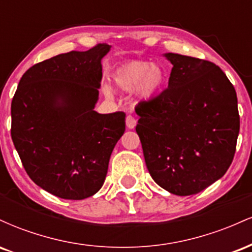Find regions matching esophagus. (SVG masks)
<instances>
[{
    "label": "esophagus",
    "mask_w": 252,
    "mask_h": 252,
    "mask_svg": "<svg viewBox=\"0 0 252 252\" xmlns=\"http://www.w3.org/2000/svg\"><path fill=\"white\" fill-rule=\"evenodd\" d=\"M126 124L128 129H134L136 126V118L132 115H128L126 118Z\"/></svg>",
    "instance_id": "1"
}]
</instances>
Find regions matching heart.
Returning <instances> with one entry per match:
<instances>
[{"mask_svg": "<svg viewBox=\"0 0 252 252\" xmlns=\"http://www.w3.org/2000/svg\"><path fill=\"white\" fill-rule=\"evenodd\" d=\"M166 82V72L158 63L146 60H131L120 65L112 74L115 88L122 92L134 90L138 102L149 100L160 92ZM105 94L111 96L110 89H105Z\"/></svg>", "mask_w": 252, "mask_h": 252, "instance_id": "1", "label": "heart"}]
</instances>
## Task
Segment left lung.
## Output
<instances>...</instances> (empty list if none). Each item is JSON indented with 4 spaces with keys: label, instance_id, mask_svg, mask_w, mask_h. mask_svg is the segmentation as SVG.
Returning <instances> with one entry per match:
<instances>
[{
    "label": "left lung",
    "instance_id": "8db88e82",
    "mask_svg": "<svg viewBox=\"0 0 252 252\" xmlns=\"http://www.w3.org/2000/svg\"><path fill=\"white\" fill-rule=\"evenodd\" d=\"M168 89L138 104L136 132L153 180L175 195L201 192L226 173L239 134L237 94L207 60L175 53Z\"/></svg>",
    "mask_w": 252,
    "mask_h": 252
}]
</instances>
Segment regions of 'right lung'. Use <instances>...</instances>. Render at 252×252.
I'll list each match as a JSON object with an SVG mask.
<instances>
[{"label": "right lung", "instance_id": "obj_1", "mask_svg": "<svg viewBox=\"0 0 252 252\" xmlns=\"http://www.w3.org/2000/svg\"><path fill=\"white\" fill-rule=\"evenodd\" d=\"M110 48L98 43L32 66L11 102V138L26 172L62 199L82 200L102 189L126 130L124 112L94 111Z\"/></svg>", "mask_w": 252, "mask_h": 252}]
</instances>
